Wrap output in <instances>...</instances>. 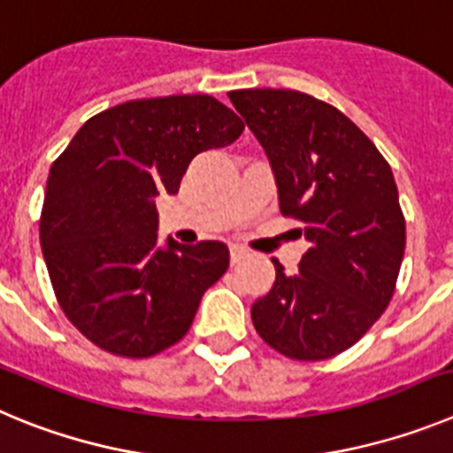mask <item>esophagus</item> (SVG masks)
<instances>
[{"label":"esophagus","mask_w":453,"mask_h":453,"mask_svg":"<svg viewBox=\"0 0 453 453\" xmlns=\"http://www.w3.org/2000/svg\"><path fill=\"white\" fill-rule=\"evenodd\" d=\"M248 252L243 250L242 246H230V262H232V266H234V264H239L243 259V257H246Z\"/></svg>","instance_id":"1"}]
</instances>
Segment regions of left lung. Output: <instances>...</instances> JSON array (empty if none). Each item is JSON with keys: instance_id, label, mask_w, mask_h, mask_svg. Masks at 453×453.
<instances>
[{"instance_id": "1", "label": "left lung", "mask_w": 453, "mask_h": 453, "mask_svg": "<svg viewBox=\"0 0 453 453\" xmlns=\"http://www.w3.org/2000/svg\"><path fill=\"white\" fill-rule=\"evenodd\" d=\"M266 150L280 211L311 246L296 275L277 259L255 300L257 334L296 361L352 348L388 307L404 259L406 223L388 162L334 105L296 89L227 92Z\"/></svg>"}]
</instances>
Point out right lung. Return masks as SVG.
<instances>
[{"mask_svg": "<svg viewBox=\"0 0 453 453\" xmlns=\"http://www.w3.org/2000/svg\"><path fill=\"white\" fill-rule=\"evenodd\" d=\"M242 133L214 96L126 101L85 121L51 165L40 246L60 309L96 348L144 358L189 332L230 250L171 236L157 246L156 198L178 194L198 153Z\"/></svg>", "mask_w": 453, "mask_h": 453, "instance_id": "obj_1", "label": "right lung"}]
</instances>
